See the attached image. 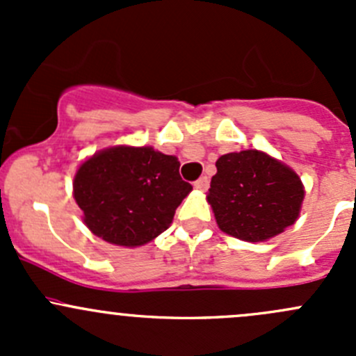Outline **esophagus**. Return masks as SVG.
<instances>
[{"mask_svg":"<svg viewBox=\"0 0 356 356\" xmlns=\"http://www.w3.org/2000/svg\"><path fill=\"white\" fill-rule=\"evenodd\" d=\"M208 186H210V179H208L207 175H203V177H200L198 181L195 182V188L200 189V191H204V189H208Z\"/></svg>","mask_w":356,"mask_h":356,"instance_id":"esophagus-1","label":"esophagus"}]
</instances>
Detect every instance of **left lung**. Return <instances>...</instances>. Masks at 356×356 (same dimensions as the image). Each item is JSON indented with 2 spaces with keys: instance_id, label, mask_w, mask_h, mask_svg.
Wrapping results in <instances>:
<instances>
[{
  "instance_id": "1",
  "label": "left lung",
  "mask_w": 356,
  "mask_h": 356,
  "mask_svg": "<svg viewBox=\"0 0 356 356\" xmlns=\"http://www.w3.org/2000/svg\"><path fill=\"white\" fill-rule=\"evenodd\" d=\"M207 201L218 229L248 243H261L298 220L305 198L300 175L260 149L222 155Z\"/></svg>"
}]
</instances>
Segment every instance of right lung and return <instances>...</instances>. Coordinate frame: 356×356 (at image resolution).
Masks as SVG:
<instances>
[{"label": "right lung", "mask_w": 356, "mask_h": 356, "mask_svg": "<svg viewBox=\"0 0 356 356\" xmlns=\"http://www.w3.org/2000/svg\"><path fill=\"white\" fill-rule=\"evenodd\" d=\"M177 156L152 146L118 145L79 165L74 200L89 231L115 246L138 248L167 231L193 191L179 175Z\"/></svg>", "instance_id": "right-lung-1"}]
</instances>
